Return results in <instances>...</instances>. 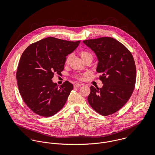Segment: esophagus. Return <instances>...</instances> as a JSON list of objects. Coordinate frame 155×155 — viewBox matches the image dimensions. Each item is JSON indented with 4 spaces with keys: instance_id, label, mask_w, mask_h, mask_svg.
I'll return each instance as SVG.
<instances>
[{
    "instance_id": "obj_1",
    "label": "esophagus",
    "mask_w": 155,
    "mask_h": 155,
    "mask_svg": "<svg viewBox=\"0 0 155 155\" xmlns=\"http://www.w3.org/2000/svg\"><path fill=\"white\" fill-rule=\"evenodd\" d=\"M81 85H82V84H76L74 85V88H78V87H81Z\"/></svg>"
}]
</instances>
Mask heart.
Segmentation results:
<instances>
[{"instance_id": "heart-1", "label": "heart", "mask_w": 155, "mask_h": 155, "mask_svg": "<svg viewBox=\"0 0 155 155\" xmlns=\"http://www.w3.org/2000/svg\"><path fill=\"white\" fill-rule=\"evenodd\" d=\"M80 55L81 57V58H82V60L84 61L87 58H91L92 60V58H93V56L92 55L88 52V51H81L80 52ZM71 57V55H68L66 59V63H68L70 58Z\"/></svg>"}]
</instances>
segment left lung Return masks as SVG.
<instances>
[{
    "label": "left lung",
    "instance_id": "8db88e82",
    "mask_svg": "<svg viewBox=\"0 0 155 155\" xmlns=\"http://www.w3.org/2000/svg\"><path fill=\"white\" fill-rule=\"evenodd\" d=\"M83 42L96 55V71L101 74L103 84L100 88L90 87L89 104L101 115L113 114L125 104L134 89L136 67L133 55L124 45L110 37Z\"/></svg>",
    "mask_w": 155,
    "mask_h": 155
}]
</instances>
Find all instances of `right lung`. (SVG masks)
<instances>
[{
	"label": "right lung",
	"instance_id": "right-lung-1",
	"mask_svg": "<svg viewBox=\"0 0 155 155\" xmlns=\"http://www.w3.org/2000/svg\"><path fill=\"white\" fill-rule=\"evenodd\" d=\"M80 42L48 37L22 53L17 72L18 87L24 103L36 114L50 117L64 107L73 85L66 81L59 87L52 78L54 73L61 74L67 56Z\"/></svg>",
	"mask_w": 155,
	"mask_h": 155
}]
</instances>
